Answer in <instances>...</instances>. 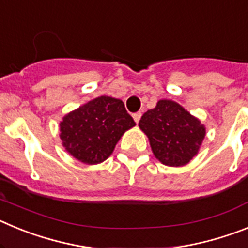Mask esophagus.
<instances>
[{
    "label": "esophagus",
    "mask_w": 248,
    "mask_h": 248,
    "mask_svg": "<svg viewBox=\"0 0 248 248\" xmlns=\"http://www.w3.org/2000/svg\"><path fill=\"white\" fill-rule=\"evenodd\" d=\"M133 118H134V120H135V123H139V120H140V118H141V111H138V113H134L133 114Z\"/></svg>",
    "instance_id": "34e87169"
}]
</instances>
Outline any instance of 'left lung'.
Masks as SVG:
<instances>
[{
	"mask_svg": "<svg viewBox=\"0 0 248 248\" xmlns=\"http://www.w3.org/2000/svg\"><path fill=\"white\" fill-rule=\"evenodd\" d=\"M139 126L148 135L156 159L169 166L189 163L205 138L200 120L172 100H159L141 117Z\"/></svg>",
	"mask_w": 248,
	"mask_h": 248,
	"instance_id": "8db88e82",
	"label": "left lung"
}]
</instances>
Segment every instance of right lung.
<instances>
[{
	"label": "right lung",
	"instance_id": "obj_1",
	"mask_svg": "<svg viewBox=\"0 0 248 248\" xmlns=\"http://www.w3.org/2000/svg\"><path fill=\"white\" fill-rule=\"evenodd\" d=\"M134 125L122 100L103 95L63 118L61 139L76 159L99 164L110 156L120 137Z\"/></svg>",
	"mask_w": 248,
	"mask_h": 248
}]
</instances>
